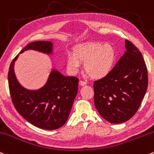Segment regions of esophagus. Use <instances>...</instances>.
Returning <instances> with one entry per match:
<instances>
[{"mask_svg":"<svg viewBox=\"0 0 154 154\" xmlns=\"http://www.w3.org/2000/svg\"><path fill=\"white\" fill-rule=\"evenodd\" d=\"M80 85L81 86H84L86 85V82L85 81H82V80H80Z\"/></svg>","mask_w":154,"mask_h":154,"instance_id":"esophagus-1","label":"esophagus"}]
</instances>
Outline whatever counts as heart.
<instances>
[{
    "instance_id": "b5f03b06",
    "label": "heart",
    "mask_w": 154,
    "mask_h": 154,
    "mask_svg": "<svg viewBox=\"0 0 154 154\" xmlns=\"http://www.w3.org/2000/svg\"><path fill=\"white\" fill-rule=\"evenodd\" d=\"M116 50L109 44L87 42L76 46L74 54L67 56L66 66L72 74L77 73L80 62L85 61V72L94 79H100L109 73L116 60Z\"/></svg>"
}]
</instances>
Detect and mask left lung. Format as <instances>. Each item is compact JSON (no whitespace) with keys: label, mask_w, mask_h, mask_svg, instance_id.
<instances>
[{"label":"left lung","mask_w":154,"mask_h":154,"mask_svg":"<svg viewBox=\"0 0 154 154\" xmlns=\"http://www.w3.org/2000/svg\"><path fill=\"white\" fill-rule=\"evenodd\" d=\"M126 51L109 73L94 82V105L112 124L131 118L139 109L148 88V70L143 55L129 40Z\"/></svg>","instance_id":"left-lung-1"}]
</instances>
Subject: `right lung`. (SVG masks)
I'll use <instances>...</instances> for the list:
<instances>
[{
	"instance_id": "add662e5",
	"label": "right lung",
	"mask_w": 154,
	"mask_h": 154,
	"mask_svg": "<svg viewBox=\"0 0 154 154\" xmlns=\"http://www.w3.org/2000/svg\"><path fill=\"white\" fill-rule=\"evenodd\" d=\"M51 42H34L28 44L20 53L28 50L45 54L52 52ZM13 59L8 74V88L11 101L17 111L26 121L40 129L53 130L65 124L78 91V78L65 77L53 69L43 87L33 91L25 88L19 83L14 71Z\"/></svg>"
}]
</instances>
